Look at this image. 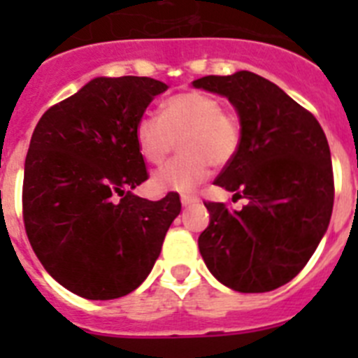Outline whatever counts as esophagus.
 <instances>
[{
    "mask_svg": "<svg viewBox=\"0 0 358 358\" xmlns=\"http://www.w3.org/2000/svg\"><path fill=\"white\" fill-rule=\"evenodd\" d=\"M194 202H197V197H195V195H181L182 206H189V204H194Z\"/></svg>",
    "mask_w": 358,
    "mask_h": 358,
    "instance_id": "esophagus-1",
    "label": "esophagus"
}]
</instances>
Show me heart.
I'll list each match as a JSON object with an SVG mask.
<instances>
[{
	"label": "heart",
	"mask_w": 358,
	"mask_h": 358,
	"mask_svg": "<svg viewBox=\"0 0 358 358\" xmlns=\"http://www.w3.org/2000/svg\"><path fill=\"white\" fill-rule=\"evenodd\" d=\"M242 123L204 91H182L163 100L159 116L147 113L134 127L136 147L150 164L164 163L179 140L181 156L154 173L157 192H189L201 185L213 164L227 166L242 147Z\"/></svg>",
	"instance_id": "obj_1"
}]
</instances>
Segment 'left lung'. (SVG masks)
<instances>
[{
  "label": "left lung",
  "mask_w": 358,
  "mask_h": 358,
  "mask_svg": "<svg viewBox=\"0 0 358 358\" xmlns=\"http://www.w3.org/2000/svg\"><path fill=\"white\" fill-rule=\"evenodd\" d=\"M195 87L224 94L242 123L238 156L215 185L248 199L240 211L204 202L210 226L199 251L210 273L236 292H268L299 274L321 242L334 210V169L315 116L251 71L210 75Z\"/></svg>",
  "instance_id": "1"
}]
</instances>
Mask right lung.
I'll use <instances>...</instances> for the list:
<instances>
[{
	"instance_id": "add662e5",
	"label": "right lung",
	"mask_w": 358,
	"mask_h": 358,
	"mask_svg": "<svg viewBox=\"0 0 358 358\" xmlns=\"http://www.w3.org/2000/svg\"><path fill=\"white\" fill-rule=\"evenodd\" d=\"M169 85L148 77L94 78L50 107L24 161L23 222L50 276L85 299L127 296L150 274L179 195L132 194L148 179L136 122Z\"/></svg>"
}]
</instances>
